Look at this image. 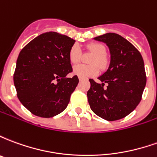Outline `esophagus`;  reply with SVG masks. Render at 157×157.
<instances>
[{"mask_svg":"<svg viewBox=\"0 0 157 157\" xmlns=\"http://www.w3.org/2000/svg\"><path fill=\"white\" fill-rule=\"evenodd\" d=\"M83 80H84V79H82V78H79V81H80V82H82V81H83Z\"/></svg>","mask_w":157,"mask_h":157,"instance_id":"esophagus-1","label":"esophagus"}]
</instances>
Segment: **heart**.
I'll list each match as a JSON object with an SVG mask.
<instances>
[{
    "instance_id": "obj_1",
    "label": "heart",
    "mask_w": 157,
    "mask_h": 157,
    "mask_svg": "<svg viewBox=\"0 0 157 157\" xmlns=\"http://www.w3.org/2000/svg\"><path fill=\"white\" fill-rule=\"evenodd\" d=\"M89 51L94 54L91 59V64L93 65H80L73 69V73L78 77L82 79L95 76L98 74L99 66L102 71H106L109 68L110 60L106 55L105 46L100 43H90L86 45ZM82 51L78 44H73L69 50V60L72 65H76L81 61Z\"/></svg>"
}]
</instances>
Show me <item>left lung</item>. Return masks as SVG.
Listing matches in <instances>:
<instances>
[{
	"label": "left lung",
	"mask_w": 157,
	"mask_h": 157,
	"mask_svg": "<svg viewBox=\"0 0 157 157\" xmlns=\"http://www.w3.org/2000/svg\"><path fill=\"white\" fill-rule=\"evenodd\" d=\"M94 39L109 46L111 62L108 71L98 77L101 84L89 80V105L98 116L115 121L133 112L141 100L146 84L144 60L138 49L117 33H109Z\"/></svg>",
	"instance_id": "obj_1"
}]
</instances>
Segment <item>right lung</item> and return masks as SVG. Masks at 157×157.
<instances>
[{"mask_svg":"<svg viewBox=\"0 0 157 157\" xmlns=\"http://www.w3.org/2000/svg\"><path fill=\"white\" fill-rule=\"evenodd\" d=\"M55 32L38 36L22 48L17 60L13 81L19 101L33 114L51 118L63 112L78 84L72 72L69 50L75 44Z\"/></svg>","mask_w":157,"mask_h":157,"instance_id":"obj_1","label":"right lung"}]
</instances>
